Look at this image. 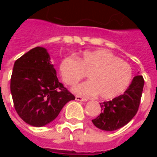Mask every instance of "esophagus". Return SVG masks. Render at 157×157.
<instances>
[{
  "instance_id": "esophagus-1",
  "label": "esophagus",
  "mask_w": 157,
  "mask_h": 157,
  "mask_svg": "<svg viewBox=\"0 0 157 157\" xmlns=\"http://www.w3.org/2000/svg\"><path fill=\"white\" fill-rule=\"evenodd\" d=\"M75 100H76V101H80V102H86V101H87V99L83 98L80 97V96H76V97H75Z\"/></svg>"
}]
</instances>
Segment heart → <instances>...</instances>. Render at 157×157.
<instances>
[{"label":"heart","mask_w":157,"mask_h":157,"mask_svg":"<svg viewBox=\"0 0 157 157\" xmlns=\"http://www.w3.org/2000/svg\"><path fill=\"white\" fill-rule=\"evenodd\" d=\"M87 74L89 82L72 88L82 97L98 95L100 98H114L124 92L132 80L130 65L105 49L86 51L79 58L68 56L61 60L59 73L67 85L73 86Z\"/></svg>","instance_id":"b5f03b06"}]
</instances>
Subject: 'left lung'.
Here are the masks:
<instances>
[{
    "instance_id": "8db88e82",
    "label": "left lung",
    "mask_w": 157,
    "mask_h": 157,
    "mask_svg": "<svg viewBox=\"0 0 157 157\" xmlns=\"http://www.w3.org/2000/svg\"><path fill=\"white\" fill-rule=\"evenodd\" d=\"M143 86V76L135 75L122 95L100 103L101 113L92 119L93 124L105 131H113L127 124L138 111Z\"/></svg>"
}]
</instances>
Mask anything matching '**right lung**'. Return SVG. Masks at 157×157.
<instances>
[{"instance_id":"add662e5","label":"right lung","mask_w":157,"mask_h":157,"mask_svg":"<svg viewBox=\"0 0 157 157\" xmlns=\"http://www.w3.org/2000/svg\"><path fill=\"white\" fill-rule=\"evenodd\" d=\"M11 92L19 117L28 124L42 127L57 118L75 97L59 82L48 50L36 47L14 63Z\"/></svg>"}]
</instances>
